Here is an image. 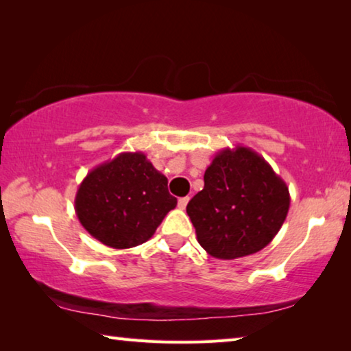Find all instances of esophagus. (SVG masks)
Instances as JSON below:
<instances>
[{
  "instance_id": "34e87169",
  "label": "esophagus",
  "mask_w": 351,
  "mask_h": 351,
  "mask_svg": "<svg viewBox=\"0 0 351 351\" xmlns=\"http://www.w3.org/2000/svg\"><path fill=\"white\" fill-rule=\"evenodd\" d=\"M189 197H184V198H180L178 199V207H180V209L182 210V209H186V206H187V203H189Z\"/></svg>"
}]
</instances>
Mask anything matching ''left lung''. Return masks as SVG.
Segmentation results:
<instances>
[{"mask_svg":"<svg viewBox=\"0 0 351 351\" xmlns=\"http://www.w3.org/2000/svg\"><path fill=\"white\" fill-rule=\"evenodd\" d=\"M287 182L249 147L218 152L206 169L204 189L189 201L187 215L204 251L234 260L268 246L289 209Z\"/></svg>","mask_w":351,"mask_h":351,"instance_id":"8db88e82","label":"left lung"}]
</instances>
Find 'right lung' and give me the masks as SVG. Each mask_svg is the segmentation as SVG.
<instances>
[{
    "label": "right lung",
    "mask_w": 351,
    "mask_h": 351,
    "mask_svg": "<svg viewBox=\"0 0 351 351\" xmlns=\"http://www.w3.org/2000/svg\"><path fill=\"white\" fill-rule=\"evenodd\" d=\"M75 213L88 234L104 245H142L176 207L167 178L142 152L117 154L93 169L77 189Z\"/></svg>",
    "instance_id": "right-lung-1"
}]
</instances>
